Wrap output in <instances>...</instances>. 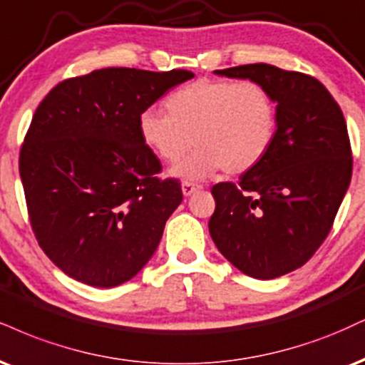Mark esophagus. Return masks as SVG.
I'll return each mask as SVG.
<instances>
[{
    "mask_svg": "<svg viewBox=\"0 0 365 365\" xmlns=\"http://www.w3.org/2000/svg\"><path fill=\"white\" fill-rule=\"evenodd\" d=\"M200 185H195V183H192V182H183L182 183V192H183V195L185 197H190L192 194H195L197 190H200Z\"/></svg>",
    "mask_w": 365,
    "mask_h": 365,
    "instance_id": "34e87169",
    "label": "esophagus"
}]
</instances>
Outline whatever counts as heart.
<instances>
[{"label":"heart","mask_w":365,"mask_h":365,"mask_svg":"<svg viewBox=\"0 0 365 365\" xmlns=\"http://www.w3.org/2000/svg\"><path fill=\"white\" fill-rule=\"evenodd\" d=\"M170 113L149 107L139 115V134L160 160L177 163L175 177L204 180L219 170L238 175L269 153L277 133V105L255 81L199 80L175 91Z\"/></svg>","instance_id":"b5f03b06"}]
</instances>
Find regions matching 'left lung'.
Returning a JSON list of instances; mask_svg holds the SVG:
<instances>
[{
	"mask_svg": "<svg viewBox=\"0 0 365 365\" xmlns=\"http://www.w3.org/2000/svg\"><path fill=\"white\" fill-rule=\"evenodd\" d=\"M260 83L277 105V133L263 160L238 183L212 187L209 232L219 252L253 279L299 269L331 230L352 178L344 113L316 78L272 64L217 69Z\"/></svg>",
	"mask_w": 365,
	"mask_h": 365,
	"instance_id": "1",
	"label": "left lung"
}]
</instances>
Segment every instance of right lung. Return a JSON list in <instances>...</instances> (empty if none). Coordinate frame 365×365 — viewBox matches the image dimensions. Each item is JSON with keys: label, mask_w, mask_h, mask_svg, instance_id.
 <instances>
[{"label": "right lung", "mask_w": 365, "mask_h": 365, "mask_svg": "<svg viewBox=\"0 0 365 365\" xmlns=\"http://www.w3.org/2000/svg\"><path fill=\"white\" fill-rule=\"evenodd\" d=\"M194 73L96 69L52 88L20 151L30 225L66 275L115 287L138 275L182 202L139 134V115Z\"/></svg>", "instance_id": "right-lung-1"}]
</instances>
